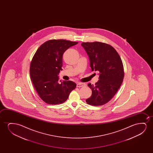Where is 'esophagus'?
<instances>
[{
    "mask_svg": "<svg viewBox=\"0 0 153 153\" xmlns=\"http://www.w3.org/2000/svg\"><path fill=\"white\" fill-rule=\"evenodd\" d=\"M85 85L83 83H81V82H77V87H83Z\"/></svg>",
    "mask_w": 153,
    "mask_h": 153,
    "instance_id": "obj_1",
    "label": "esophagus"
}]
</instances>
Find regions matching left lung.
Wrapping results in <instances>:
<instances>
[{
  "label": "left lung",
  "instance_id": "obj_1",
  "mask_svg": "<svg viewBox=\"0 0 153 153\" xmlns=\"http://www.w3.org/2000/svg\"><path fill=\"white\" fill-rule=\"evenodd\" d=\"M90 61L91 71H99L98 82L88 84L92 94L86 99L88 105H102L109 102L117 93L123 80L124 69L117 51L109 44L101 42H83Z\"/></svg>",
  "mask_w": 153,
  "mask_h": 153
}]
</instances>
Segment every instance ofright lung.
<instances>
[{"instance_id": "right-lung-1", "label": "right lung", "mask_w": 153, "mask_h": 153, "mask_svg": "<svg viewBox=\"0 0 153 153\" xmlns=\"http://www.w3.org/2000/svg\"><path fill=\"white\" fill-rule=\"evenodd\" d=\"M78 42L51 40L38 48L32 60L30 74L34 87L42 100L49 105L65 102L76 84L72 81L59 80L62 70L63 54Z\"/></svg>"}]
</instances>
